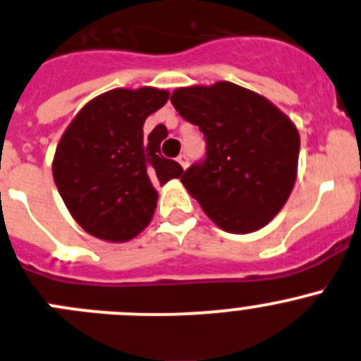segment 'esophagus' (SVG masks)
<instances>
[{
  "instance_id": "esophagus-1",
  "label": "esophagus",
  "mask_w": 361,
  "mask_h": 361,
  "mask_svg": "<svg viewBox=\"0 0 361 361\" xmlns=\"http://www.w3.org/2000/svg\"><path fill=\"white\" fill-rule=\"evenodd\" d=\"M178 162H180V166L183 167V169H187V167H188V157L183 153V155L178 157Z\"/></svg>"
}]
</instances>
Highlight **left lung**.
<instances>
[{
  "instance_id": "1",
  "label": "left lung",
  "mask_w": 361,
  "mask_h": 361,
  "mask_svg": "<svg viewBox=\"0 0 361 361\" xmlns=\"http://www.w3.org/2000/svg\"><path fill=\"white\" fill-rule=\"evenodd\" d=\"M174 109L206 139L204 162L181 183L227 233L264 227L291 195L298 173L296 125L259 93L227 80L174 90Z\"/></svg>"
}]
</instances>
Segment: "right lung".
I'll return each mask as SVG.
<instances>
[{
  "label": "right lung",
  "instance_id": "obj_1",
  "mask_svg": "<svg viewBox=\"0 0 361 361\" xmlns=\"http://www.w3.org/2000/svg\"><path fill=\"white\" fill-rule=\"evenodd\" d=\"M169 92L116 87L75 114L56 148L52 176L70 215L86 233L123 243L137 236L155 213V185L181 178L183 169L160 155L164 125L145 137L146 118Z\"/></svg>",
  "mask_w": 361,
  "mask_h": 361
}]
</instances>
